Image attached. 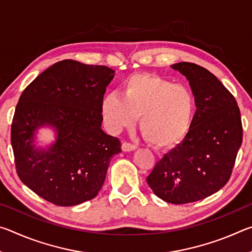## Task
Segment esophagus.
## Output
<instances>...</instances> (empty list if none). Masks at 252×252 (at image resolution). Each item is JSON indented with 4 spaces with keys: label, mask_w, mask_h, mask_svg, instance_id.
<instances>
[{
    "label": "esophagus",
    "mask_w": 252,
    "mask_h": 252,
    "mask_svg": "<svg viewBox=\"0 0 252 252\" xmlns=\"http://www.w3.org/2000/svg\"><path fill=\"white\" fill-rule=\"evenodd\" d=\"M121 149H122V151H125V152H130V151L135 150L136 147L134 146V144H131L129 142H123L121 146Z\"/></svg>",
    "instance_id": "1"
}]
</instances>
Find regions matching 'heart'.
Masks as SVG:
<instances>
[{
  "label": "heart",
  "instance_id": "heart-1",
  "mask_svg": "<svg viewBox=\"0 0 252 252\" xmlns=\"http://www.w3.org/2000/svg\"><path fill=\"white\" fill-rule=\"evenodd\" d=\"M195 99L190 89L150 73H134L125 80L121 95L106 94L101 113L106 126L118 132L133 126L152 146L170 149L183 141L192 126Z\"/></svg>",
  "mask_w": 252,
  "mask_h": 252
}]
</instances>
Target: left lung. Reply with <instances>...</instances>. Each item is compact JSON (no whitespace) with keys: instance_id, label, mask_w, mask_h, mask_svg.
<instances>
[{"instance_id":"1","label":"left lung","mask_w":252,"mask_h":252,"mask_svg":"<svg viewBox=\"0 0 252 252\" xmlns=\"http://www.w3.org/2000/svg\"><path fill=\"white\" fill-rule=\"evenodd\" d=\"M171 67L189 81L197 110L189 133L158 162L147 182L165 202L183 204L216 193L229 181L242 123L234 96L211 72L190 62Z\"/></svg>"}]
</instances>
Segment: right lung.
Segmentation results:
<instances>
[{"instance_id":"right-lung-1","label":"right lung","mask_w":252,"mask_h":252,"mask_svg":"<svg viewBox=\"0 0 252 252\" xmlns=\"http://www.w3.org/2000/svg\"><path fill=\"white\" fill-rule=\"evenodd\" d=\"M114 71L73 60L55 63L20 96L11 127L18 176L46 201L70 207L91 200L103 186L118 138L101 129V102ZM44 125L57 132L46 149L33 144Z\"/></svg>"}]
</instances>
